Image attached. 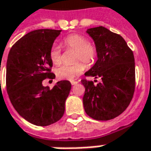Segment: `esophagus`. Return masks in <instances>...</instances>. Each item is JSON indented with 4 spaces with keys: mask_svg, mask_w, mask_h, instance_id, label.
<instances>
[{
    "mask_svg": "<svg viewBox=\"0 0 151 151\" xmlns=\"http://www.w3.org/2000/svg\"><path fill=\"white\" fill-rule=\"evenodd\" d=\"M70 83H71V85H76L77 84V81H70Z\"/></svg>",
    "mask_w": 151,
    "mask_h": 151,
    "instance_id": "34e87169",
    "label": "esophagus"
}]
</instances>
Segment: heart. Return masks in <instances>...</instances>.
<instances>
[{
    "instance_id": "b5f03b06",
    "label": "heart",
    "mask_w": 151,
    "mask_h": 151,
    "mask_svg": "<svg viewBox=\"0 0 151 151\" xmlns=\"http://www.w3.org/2000/svg\"><path fill=\"white\" fill-rule=\"evenodd\" d=\"M62 44L65 48L76 51L74 60L77 62L73 65H63L55 69V72L59 79L69 81L74 80L86 70L85 63L87 66H91L96 61L98 55L96 46L89 42V39L86 35L70 34L64 38ZM49 57L53 65H58L61 63V50L59 45L54 44L50 47ZM79 60L81 61L79 62Z\"/></svg>"
}]
</instances>
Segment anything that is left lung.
Here are the masks:
<instances>
[{"label": "left lung", "mask_w": 151, "mask_h": 151, "mask_svg": "<svg viewBox=\"0 0 151 151\" xmlns=\"http://www.w3.org/2000/svg\"><path fill=\"white\" fill-rule=\"evenodd\" d=\"M95 41L98 60L86 72L101 81L81 80L85 86L83 105L88 116L96 120H109L120 116L130 105L135 87L133 51L121 35L103 26L87 30Z\"/></svg>", "instance_id": "obj_1"}]
</instances>
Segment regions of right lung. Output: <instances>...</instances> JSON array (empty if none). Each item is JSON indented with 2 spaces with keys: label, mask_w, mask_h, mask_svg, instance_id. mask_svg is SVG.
I'll list each match as a JSON object with an SVG mask.
<instances>
[{
  "label": "right lung",
  "mask_w": 151,
  "mask_h": 151,
  "mask_svg": "<svg viewBox=\"0 0 151 151\" xmlns=\"http://www.w3.org/2000/svg\"><path fill=\"white\" fill-rule=\"evenodd\" d=\"M60 31H31L17 40L8 54L6 81L10 101L18 114L33 125H51L65 112L70 82L60 81L52 89L42 85L43 80L55 77L49 51Z\"/></svg>",
  "instance_id": "1"
}]
</instances>
